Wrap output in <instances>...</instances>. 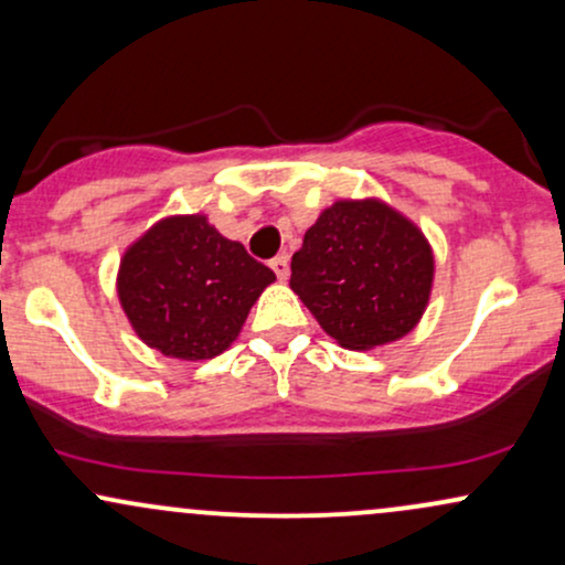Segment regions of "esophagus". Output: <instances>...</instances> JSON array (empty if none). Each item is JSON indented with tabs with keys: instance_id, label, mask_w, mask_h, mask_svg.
Segmentation results:
<instances>
[{
	"instance_id": "esophagus-1",
	"label": "esophagus",
	"mask_w": 565,
	"mask_h": 565,
	"mask_svg": "<svg viewBox=\"0 0 565 565\" xmlns=\"http://www.w3.org/2000/svg\"><path fill=\"white\" fill-rule=\"evenodd\" d=\"M270 268H274V274L284 281V278L289 276V257L287 255L274 257V260H270Z\"/></svg>"
}]
</instances>
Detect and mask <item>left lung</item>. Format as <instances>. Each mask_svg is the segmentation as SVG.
<instances>
[{"label":"left lung","mask_w":565,"mask_h":565,"mask_svg":"<svg viewBox=\"0 0 565 565\" xmlns=\"http://www.w3.org/2000/svg\"><path fill=\"white\" fill-rule=\"evenodd\" d=\"M433 270L412 220L377 199L334 201L291 257L289 287L342 348L372 350L417 327Z\"/></svg>","instance_id":"obj_1"}]
</instances>
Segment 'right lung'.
I'll return each instance as SVG.
<instances>
[{"label":"right lung","instance_id":"1","mask_svg":"<svg viewBox=\"0 0 565 565\" xmlns=\"http://www.w3.org/2000/svg\"><path fill=\"white\" fill-rule=\"evenodd\" d=\"M274 270L220 236L204 215L164 217L125 252L116 291L148 348L180 361L215 359L242 332Z\"/></svg>","mask_w":565,"mask_h":565}]
</instances>
